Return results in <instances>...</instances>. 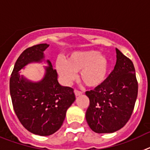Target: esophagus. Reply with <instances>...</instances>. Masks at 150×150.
Segmentation results:
<instances>
[{"label":"esophagus","instance_id":"34e87169","mask_svg":"<svg viewBox=\"0 0 150 150\" xmlns=\"http://www.w3.org/2000/svg\"><path fill=\"white\" fill-rule=\"evenodd\" d=\"M74 94L76 96H79V95H83V92L80 91H78V90H74Z\"/></svg>","mask_w":150,"mask_h":150}]
</instances>
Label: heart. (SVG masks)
Returning a JSON list of instances; mask_svg holds the SVG:
<instances>
[{
	"label": "heart",
	"instance_id": "heart-1",
	"mask_svg": "<svg viewBox=\"0 0 150 150\" xmlns=\"http://www.w3.org/2000/svg\"><path fill=\"white\" fill-rule=\"evenodd\" d=\"M55 67L66 85L76 79L79 72V79L86 86L95 88L104 83L109 71V61L104 54L97 50H79L71 52L65 60L57 59Z\"/></svg>",
	"mask_w": 150,
	"mask_h": 150
}]
</instances>
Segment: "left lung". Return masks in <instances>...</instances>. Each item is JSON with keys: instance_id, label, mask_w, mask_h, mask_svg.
Listing matches in <instances>:
<instances>
[{"instance_id": "obj_1", "label": "left lung", "mask_w": 150, "mask_h": 150, "mask_svg": "<svg viewBox=\"0 0 150 150\" xmlns=\"http://www.w3.org/2000/svg\"><path fill=\"white\" fill-rule=\"evenodd\" d=\"M113 71L100 86L87 91L89 106L86 112L88 125L98 134L112 133L130 119L137 97L135 69L132 62L118 49Z\"/></svg>"}]
</instances>
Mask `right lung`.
<instances>
[{"label": "right lung", "mask_w": 150, "mask_h": 150, "mask_svg": "<svg viewBox=\"0 0 150 150\" xmlns=\"http://www.w3.org/2000/svg\"><path fill=\"white\" fill-rule=\"evenodd\" d=\"M50 45L41 43L26 49L15 64L10 79V91L16 114L28 132L40 136L56 132L63 124L67 109L76 99L74 89L58 81V74L43 52ZM45 62V76L34 82L19 71L30 63Z\"/></svg>", "instance_id": "right-lung-1"}]
</instances>
